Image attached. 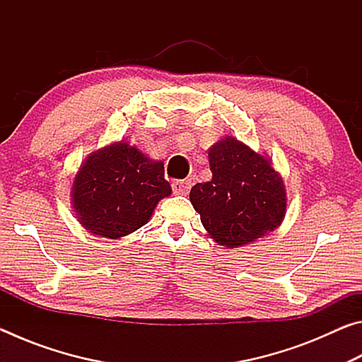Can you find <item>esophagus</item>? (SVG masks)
Instances as JSON below:
<instances>
[{"label": "esophagus", "instance_id": "34e87169", "mask_svg": "<svg viewBox=\"0 0 362 362\" xmlns=\"http://www.w3.org/2000/svg\"><path fill=\"white\" fill-rule=\"evenodd\" d=\"M189 188H192V180H189V179L175 180L173 183V189H174V193H177V194H187L189 192Z\"/></svg>", "mask_w": 362, "mask_h": 362}]
</instances>
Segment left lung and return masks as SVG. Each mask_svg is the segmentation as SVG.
<instances>
[{"mask_svg":"<svg viewBox=\"0 0 362 362\" xmlns=\"http://www.w3.org/2000/svg\"><path fill=\"white\" fill-rule=\"evenodd\" d=\"M209 164L212 180L196 183L189 201L214 240L238 247L278 228L286 192L268 159L226 137L209 150Z\"/></svg>","mask_w":362,"mask_h":362,"instance_id":"obj_1","label":"left lung"}]
</instances>
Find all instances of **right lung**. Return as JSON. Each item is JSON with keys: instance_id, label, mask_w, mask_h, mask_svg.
Wrapping results in <instances>:
<instances>
[{"instance_id": "1", "label": "right lung", "mask_w": 362, "mask_h": 362, "mask_svg": "<svg viewBox=\"0 0 362 362\" xmlns=\"http://www.w3.org/2000/svg\"><path fill=\"white\" fill-rule=\"evenodd\" d=\"M169 194L163 163L122 142L86 159L71 192L79 223L110 240L144 226L158 201Z\"/></svg>"}]
</instances>
